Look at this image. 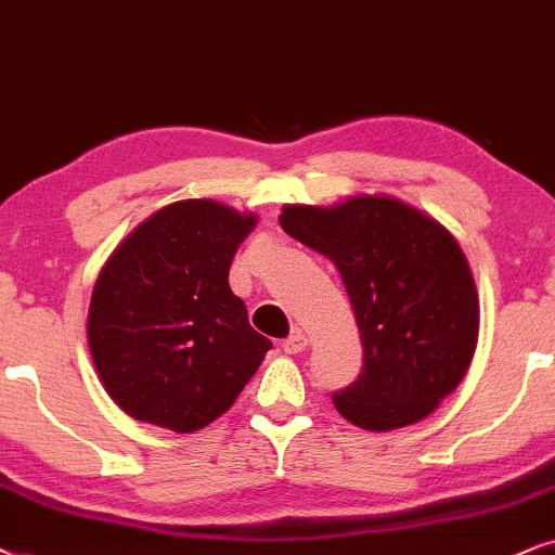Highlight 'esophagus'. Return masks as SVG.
<instances>
[{"label":"esophagus","instance_id":"esophagus-1","mask_svg":"<svg viewBox=\"0 0 555 555\" xmlns=\"http://www.w3.org/2000/svg\"><path fill=\"white\" fill-rule=\"evenodd\" d=\"M282 347H284L286 354H297V352H301L307 347V335L301 330H294L292 335L284 339Z\"/></svg>","mask_w":555,"mask_h":555}]
</instances>
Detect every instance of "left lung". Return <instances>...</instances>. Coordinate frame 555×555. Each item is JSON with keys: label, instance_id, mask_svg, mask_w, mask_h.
I'll list each match as a JSON object with an SVG mask.
<instances>
[{"label": "left lung", "instance_id": "obj_1", "mask_svg": "<svg viewBox=\"0 0 555 555\" xmlns=\"http://www.w3.org/2000/svg\"><path fill=\"white\" fill-rule=\"evenodd\" d=\"M279 223L337 266L363 343L358 380L332 393L350 424H416L460 386L479 332L475 279L454 235L396 197L286 205Z\"/></svg>", "mask_w": 555, "mask_h": 555}]
</instances>
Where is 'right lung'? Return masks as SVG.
<instances>
[{
	"label": "right lung",
	"mask_w": 555,
	"mask_h": 555,
	"mask_svg": "<svg viewBox=\"0 0 555 555\" xmlns=\"http://www.w3.org/2000/svg\"><path fill=\"white\" fill-rule=\"evenodd\" d=\"M256 225L216 201H182L146 218L114 250L88 309L103 388L131 418L190 434L231 409L271 339L248 324L228 284Z\"/></svg>",
	"instance_id": "1"
}]
</instances>
